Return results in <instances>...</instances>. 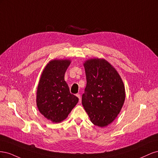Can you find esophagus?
<instances>
[{
	"instance_id": "obj_1",
	"label": "esophagus",
	"mask_w": 158,
	"mask_h": 158,
	"mask_svg": "<svg viewBox=\"0 0 158 158\" xmlns=\"http://www.w3.org/2000/svg\"><path fill=\"white\" fill-rule=\"evenodd\" d=\"M76 96H77V97L78 98V99H79L80 101H81V96H80V94H76Z\"/></svg>"
}]
</instances>
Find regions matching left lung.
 <instances>
[{
  "mask_svg": "<svg viewBox=\"0 0 158 158\" xmlns=\"http://www.w3.org/2000/svg\"><path fill=\"white\" fill-rule=\"evenodd\" d=\"M86 87L82 103L94 125L104 127L117 117L125 100V88L117 70L104 59L85 60Z\"/></svg>",
  "mask_w": 158,
  "mask_h": 158,
  "instance_id": "1",
  "label": "left lung"
}]
</instances>
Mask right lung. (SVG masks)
I'll return each instance as SVG.
<instances>
[{"mask_svg": "<svg viewBox=\"0 0 158 158\" xmlns=\"http://www.w3.org/2000/svg\"><path fill=\"white\" fill-rule=\"evenodd\" d=\"M70 59L50 60L43 70L38 83L36 104L39 111L55 123L63 121L78 102V98L70 93L64 80Z\"/></svg>", "mask_w": 158, "mask_h": 158, "instance_id": "1", "label": "right lung"}]
</instances>
